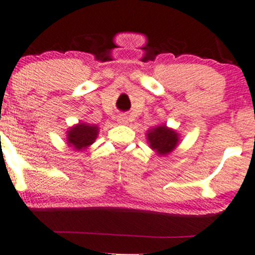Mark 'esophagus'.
Instances as JSON below:
<instances>
[{"label":"esophagus","instance_id":"esophagus-1","mask_svg":"<svg viewBox=\"0 0 255 255\" xmlns=\"http://www.w3.org/2000/svg\"><path fill=\"white\" fill-rule=\"evenodd\" d=\"M118 122L120 123V124H127V123H128L127 117H125V116H120L119 118H118Z\"/></svg>","mask_w":255,"mask_h":255}]
</instances>
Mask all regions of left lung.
<instances>
[{
	"label": "left lung",
	"mask_w": 255,
	"mask_h": 255,
	"mask_svg": "<svg viewBox=\"0 0 255 255\" xmlns=\"http://www.w3.org/2000/svg\"><path fill=\"white\" fill-rule=\"evenodd\" d=\"M147 139L149 147L159 155H167L178 144L179 135L166 125H159L148 131Z\"/></svg>",
	"instance_id": "obj_1"
}]
</instances>
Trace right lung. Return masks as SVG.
Wrapping results in <instances>:
<instances>
[{
	"mask_svg": "<svg viewBox=\"0 0 255 255\" xmlns=\"http://www.w3.org/2000/svg\"><path fill=\"white\" fill-rule=\"evenodd\" d=\"M99 128L96 125L79 123L67 131V143L76 150H84L95 142Z\"/></svg>",
	"mask_w": 255,
	"mask_h": 255,
	"instance_id": "right-lung-1",
	"label": "right lung"
}]
</instances>
